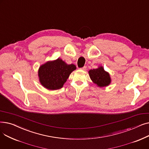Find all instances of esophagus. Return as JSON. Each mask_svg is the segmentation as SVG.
I'll list each match as a JSON object with an SVG mask.
<instances>
[{"instance_id":"1","label":"esophagus","mask_w":149,"mask_h":149,"mask_svg":"<svg viewBox=\"0 0 149 149\" xmlns=\"http://www.w3.org/2000/svg\"><path fill=\"white\" fill-rule=\"evenodd\" d=\"M80 69H81V70H86V66H83V68H80Z\"/></svg>"}]
</instances>
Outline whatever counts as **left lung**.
I'll list each match as a JSON object with an SVG mask.
<instances>
[{
    "label": "left lung",
    "instance_id": "1",
    "mask_svg": "<svg viewBox=\"0 0 149 149\" xmlns=\"http://www.w3.org/2000/svg\"><path fill=\"white\" fill-rule=\"evenodd\" d=\"M89 74L92 81L98 87L107 86L111 82L110 75L105 71L102 66H100L97 69H91Z\"/></svg>",
    "mask_w": 149,
    "mask_h": 149
}]
</instances>
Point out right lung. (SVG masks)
<instances>
[{"mask_svg": "<svg viewBox=\"0 0 149 149\" xmlns=\"http://www.w3.org/2000/svg\"><path fill=\"white\" fill-rule=\"evenodd\" d=\"M76 69L75 65H68L58 58L42 65L38 69V75L41 84L49 90L61 89L69 75Z\"/></svg>", "mask_w": 149, "mask_h": 149, "instance_id": "right-lung-1", "label": "right lung"}]
</instances>
